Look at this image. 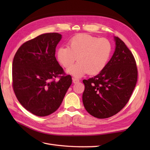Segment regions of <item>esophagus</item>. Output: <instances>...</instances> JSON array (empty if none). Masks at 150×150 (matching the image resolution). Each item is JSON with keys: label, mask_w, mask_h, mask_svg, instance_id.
<instances>
[{"label": "esophagus", "mask_w": 150, "mask_h": 150, "mask_svg": "<svg viewBox=\"0 0 150 150\" xmlns=\"http://www.w3.org/2000/svg\"><path fill=\"white\" fill-rule=\"evenodd\" d=\"M79 82V79H76V78H73V83H77V82Z\"/></svg>", "instance_id": "obj_1"}]
</instances>
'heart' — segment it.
Instances as JSON below:
<instances>
[{"label": "heart", "instance_id": "1", "mask_svg": "<svg viewBox=\"0 0 150 150\" xmlns=\"http://www.w3.org/2000/svg\"><path fill=\"white\" fill-rule=\"evenodd\" d=\"M112 46L105 38L88 34H78L71 38L68 47H60L57 51V59L64 68L71 66L77 57L78 62L67 71L76 77L89 73L98 74L106 66Z\"/></svg>", "mask_w": 150, "mask_h": 150}]
</instances>
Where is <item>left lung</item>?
Here are the masks:
<instances>
[{
  "label": "left lung",
  "mask_w": 150,
  "mask_h": 150,
  "mask_svg": "<svg viewBox=\"0 0 150 150\" xmlns=\"http://www.w3.org/2000/svg\"><path fill=\"white\" fill-rule=\"evenodd\" d=\"M115 51L103 71L82 81L85 109L98 119L109 118L119 113L128 103L137 82L134 56L120 38L115 37Z\"/></svg>",
  "instance_id": "obj_1"
}]
</instances>
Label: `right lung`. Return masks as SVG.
I'll return each instance as SVG.
<instances>
[{"label":"right lung","instance_id":"obj_1","mask_svg":"<svg viewBox=\"0 0 150 150\" xmlns=\"http://www.w3.org/2000/svg\"><path fill=\"white\" fill-rule=\"evenodd\" d=\"M61 38L58 33L40 35L22 44L13 58L15 94L22 106L37 116L55 112L72 83L71 75L66 74L55 58Z\"/></svg>","mask_w":150,"mask_h":150}]
</instances>
